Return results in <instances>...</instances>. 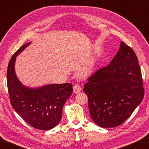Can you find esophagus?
<instances>
[{
  "mask_svg": "<svg viewBox=\"0 0 149 149\" xmlns=\"http://www.w3.org/2000/svg\"><path fill=\"white\" fill-rule=\"evenodd\" d=\"M81 91V87L79 85H75L73 87V91L75 93H78Z\"/></svg>",
  "mask_w": 149,
  "mask_h": 149,
  "instance_id": "34e87169",
  "label": "esophagus"
}]
</instances>
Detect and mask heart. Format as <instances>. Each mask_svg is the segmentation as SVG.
Wrapping results in <instances>:
<instances>
[{
	"label": "heart",
	"instance_id": "heart-1",
	"mask_svg": "<svg viewBox=\"0 0 149 149\" xmlns=\"http://www.w3.org/2000/svg\"><path fill=\"white\" fill-rule=\"evenodd\" d=\"M94 68V62L92 60L89 61L82 65L78 70V74L80 77H85L89 76L93 72Z\"/></svg>",
	"mask_w": 149,
	"mask_h": 149
}]
</instances>
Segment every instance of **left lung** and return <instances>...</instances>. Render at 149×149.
Instances as JSON below:
<instances>
[{"label":"left lung","mask_w":149,"mask_h":149,"mask_svg":"<svg viewBox=\"0 0 149 149\" xmlns=\"http://www.w3.org/2000/svg\"><path fill=\"white\" fill-rule=\"evenodd\" d=\"M83 91L94 123L104 128L124 123L144 97L141 70L133 49L121 42L109 66L89 77Z\"/></svg>","instance_id":"8db88e82"}]
</instances>
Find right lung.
Returning a JSON list of instances; mask_svg holds the SVG:
<instances>
[{"label": "right lung", "instance_id": "add662e5", "mask_svg": "<svg viewBox=\"0 0 149 149\" xmlns=\"http://www.w3.org/2000/svg\"><path fill=\"white\" fill-rule=\"evenodd\" d=\"M31 42L22 45L11 57L7 68V87L12 107L32 127L49 130L60 123L65 102L72 95L70 83L31 87L19 80L15 70L17 56Z\"/></svg>", "mask_w": 149, "mask_h": 149}]
</instances>
